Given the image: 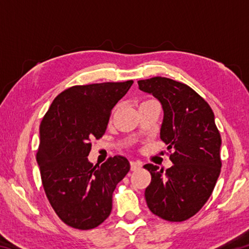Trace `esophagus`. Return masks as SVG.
I'll return each instance as SVG.
<instances>
[{
  "label": "esophagus",
  "instance_id": "34e87169",
  "mask_svg": "<svg viewBox=\"0 0 249 249\" xmlns=\"http://www.w3.org/2000/svg\"><path fill=\"white\" fill-rule=\"evenodd\" d=\"M142 163L141 161H134V160L130 161V170L132 171L140 169V168H142Z\"/></svg>",
  "mask_w": 249,
  "mask_h": 249
}]
</instances>
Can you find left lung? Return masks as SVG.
Here are the masks:
<instances>
[{
  "mask_svg": "<svg viewBox=\"0 0 249 249\" xmlns=\"http://www.w3.org/2000/svg\"><path fill=\"white\" fill-rule=\"evenodd\" d=\"M141 91L154 95L162 107L160 138L174 149L172 165L163 171L144 166L151 175L145 197L149 210L170 222H182L199 212L221 172V136L210 105L187 84L155 77L140 80Z\"/></svg>",
  "mask_w": 249,
  "mask_h": 249,
  "instance_id": "left-lung-1",
  "label": "left lung"
}]
</instances>
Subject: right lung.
<instances>
[{"label":"right lung","instance_id":"right-lung-1","mask_svg":"<svg viewBox=\"0 0 249 249\" xmlns=\"http://www.w3.org/2000/svg\"><path fill=\"white\" fill-rule=\"evenodd\" d=\"M133 80L74 86L50 105L39 128L37 163L49 203L73 229L91 230L108 217L112 195L129 171L123 156L102 165L88 156L92 138L102 137L112 108L127 93Z\"/></svg>","mask_w":249,"mask_h":249}]
</instances>
